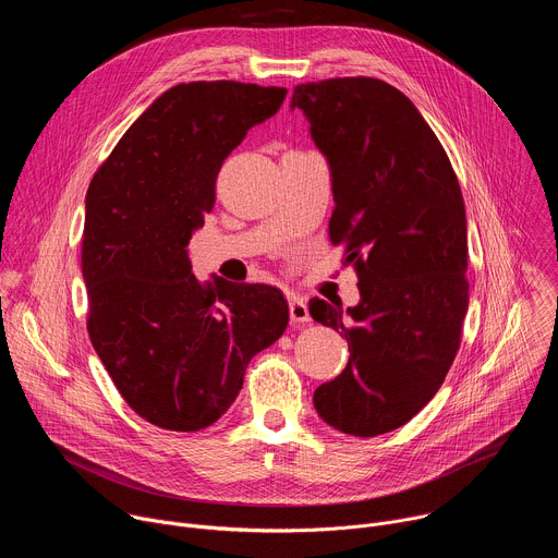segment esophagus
Returning <instances> with one entry per match:
<instances>
[{
    "label": "esophagus",
    "instance_id": "1",
    "mask_svg": "<svg viewBox=\"0 0 558 558\" xmlns=\"http://www.w3.org/2000/svg\"><path fill=\"white\" fill-rule=\"evenodd\" d=\"M289 315H291V323L293 325L311 323L308 306H306V302L300 295H291V300H289Z\"/></svg>",
    "mask_w": 558,
    "mask_h": 558
}]
</instances>
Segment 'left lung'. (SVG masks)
<instances>
[{
  "label": "left lung",
  "instance_id": "left-lung-1",
  "mask_svg": "<svg viewBox=\"0 0 558 558\" xmlns=\"http://www.w3.org/2000/svg\"><path fill=\"white\" fill-rule=\"evenodd\" d=\"M291 108L311 123L333 190L331 243L347 245L360 304L308 302L349 342V364L313 407L355 437L413 420L444 384L468 311V229L457 174L413 101L371 76L300 84Z\"/></svg>",
  "mask_w": 558,
  "mask_h": 558
}]
</instances>
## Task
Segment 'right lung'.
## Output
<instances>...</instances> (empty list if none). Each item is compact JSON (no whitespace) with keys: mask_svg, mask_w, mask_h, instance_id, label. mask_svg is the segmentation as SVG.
Returning <instances> with one entry per match:
<instances>
[{"mask_svg":"<svg viewBox=\"0 0 558 558\" xmlns=\"http://www.w3.org/2000/svg\"><path fill=\"white\" fill-rule=\"evenodd\" d=\"M284 97L241 82L179 84L128 128L88 187V333L128 407L158 428L211 426L252 357L287 329L276 287L198 282L187 256L222 161Z\"/></svg>","mask_w":558,"mask_h":558,"instance_id":"obj_1","label":"right lung"}]
</instances>
